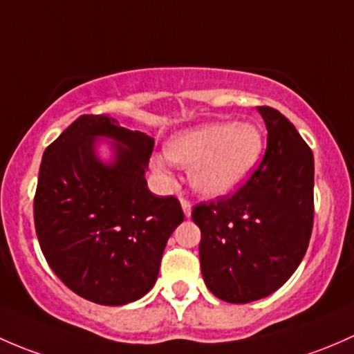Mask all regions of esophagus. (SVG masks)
Wrapping results in <instances>:
<instances>
[{
  "label": "esophagus",
  "instance_id": "esophagus-1",
  "mask_svg": "<svg viewBox=\"0 0 354 354\" xmlns=\"http://www.w3.org/2000/svg\"><path fill=\"white\" fill-rule=\"evenodd\" d=\"M180 204H182V211H184V214L185 216H191V213H192V206H191V203L187 201V199H184L182 198L180 199Z\"/></svg>",
  "mask_w": 354,
  "mask_h": 354
}]
</instances>
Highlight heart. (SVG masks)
Here are the masks:
<instances>
[{
  "mask_svg": "<svg viewBox=\"0 0 354 354\" xmlns=\"http://www.w3.org/2000/svg\"><path fill=\"white\" fill-rule=\"evenodd\" d=\"M167 156L191 170V185L204 198H225L239 191L256 170L264 151V134L250 122H206L174 134ZM151 169L169 174L165 158L155 155Z\"/></svg>",
  "mask_w": 354,
  "mask_h": 354,
  "instance_id": "obj_1",
  "label": "heart"
}]
</instances>
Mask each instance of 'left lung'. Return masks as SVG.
I'll return each mask as SVG.
<instances>
[{
  "label": "left lung",
  "instance_id": "8db88e82",
  "mask_svg": "<svg viewBox=\"0 0 354 354\" xmlns=\"http://www.w3.org/2000/svg\"><path fill=\"white\" fill-rule=\"evenodd\" d=\"M257 111L268 129L261 165L232 198L192 209L203 279L228 304L261 300L285 285L312 235V150L281 112Z\"/></svg>",
  "mask_w": 354,
  "mask_h": 354
}]
</instances>
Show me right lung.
Instances as JSON below:
<instances>
[{"label": "right lung", "instance_id": "1", "mask_svg": "<svg viewBox=\"0 0 354 354\" xmlns=\"http://www.w3.org/2000/svg\"><path fill=\"white\" fill-rule=\"evenodd\" d=\"M111 141L113 160L96 153ZM155 140L109 115H80L46 148L34 221L46 261L98 305L140 300L158 278L167 240L184 221L174 196L156 198L145 174Z\"/></svg>", "mask_w": 354, "mask_h": 354}]
</instances>
